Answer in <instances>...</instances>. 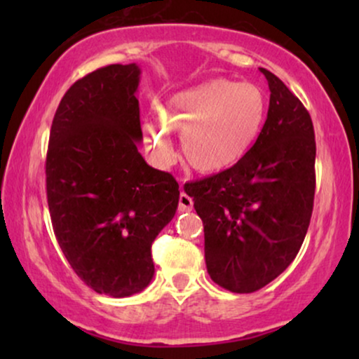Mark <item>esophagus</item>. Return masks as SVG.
I'll return each mask as SVG.
<instances>
[{"label":"esophagus","instance_id":"esophagus-1","mask_svg":"<svg viewBox=\"0 0 359 359\" xmlns=\"http://www.w3.org/2000/svg\"><path fill=\"white\" fill-rule=\"evenodd\" d=\"M178 210H180V212H189V210H193V199H191L186 193L180 194Z\"/></svg>","mask_w":359,"mask_h":359}]
</instances>
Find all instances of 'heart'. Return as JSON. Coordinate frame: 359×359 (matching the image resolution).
<instances>
[{
  "mask_svg": "<svg viewBox=\"0 0 359 359\" xmlns=\"http://www.w3.org/2000/svg\"><path fill=\"white\" fill-rule=\"evenodd\" d=\"M160 121L142 126L145 145L163 163L173 160L170 132L181 134V154L199 173H219L252 150L266 117V96L253 83L217 78L171 95Z\"/></svg>",
  "mask_w": 359,
  "mask_h": 359,
  "instance_id": "heart-1",
  "label": "heart"
}]
</instances>
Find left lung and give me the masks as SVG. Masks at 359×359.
Returning a JSON list of instances; mask_svg holds the SVG:
<instances>
[{"instance_id":"1","label":"left lung","mask_w":359,"mask_h":359,"mask_svg":"<svg viewBox=\"0 0 359 359\" xmlns=\"http://www.w3.org/2000/svg\"><path fill=\"white\" fill-rule=\"evenodd\" d=\"M268 117L237 165L196 181L194 209L204 225L210 279L248 294L276 279L301 250L316 194V134L311 114L271 72Z\"/></svg>"}]
</instances>
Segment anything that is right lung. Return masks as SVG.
Here are the masks:
<instances>
[{
  "label": "right lung",
  "mask_w": 359,
  "mask_h": 359,
  "mask_svg": "<svg viewBox=\"0 0 359 359\" xmlns=\"http://www.w3.org/2000/svg\"><path fill=\"white\" fill-rule=\"evenodd\" d=\"M139 81L135 63H117L73 83L53 116L46 160L57 242L81 281L111 297L149 286L151 243L180 199L173 176L137 150Z\"/></svg>",
  "instance_id": "add662e5"
}]
</instances>
